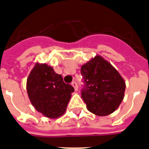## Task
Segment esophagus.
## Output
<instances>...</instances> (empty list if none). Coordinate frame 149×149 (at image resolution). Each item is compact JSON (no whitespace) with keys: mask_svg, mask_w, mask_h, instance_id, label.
I'll list each match as a JSON object with an SVG mask.
<instances>
[{"mask_svg":"<svg viewBox=\"0 0 149 149\" xmlns=\"http://www.w3.org/2000/svg\"><path fill=\"white\" fill-rule=\"evenodd\" d=\"M71 85L72 86V87L74 88L75 91H77L78 90V86H77V83L76 82H72V83H71Z\"/></svg>","mask_w":149,"mask_h":149,"instance_id":"34e87169","label":"esophagus"}]
</instances>
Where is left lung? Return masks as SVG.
<instances>
[{"instance_id":"left-lung-1","label":"left lung","mask_w":149,"mask_h":149,"mask_svg":"<svg viewBox=\"0 0 149 149\" xmlns=\"http://www.w3.org/2000/svg\"><path fill=\"white\" fill-rule=\"evenodd\" d=\"M84 79L82 98L88 111L107 116L118 108L124 98L126 83L119 72L102 56L96 55L81 67Z\"/></svg>"}]
</instances>
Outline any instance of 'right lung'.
<instances>
[{
  "label": "right lung",
  "mask_w": 149,
  "mask_h": 149,
  "mask_svg": "<svg viewBox=\"0 0 149 149\" xmlns=\"http://www.w3.org/2000/svg\"><path fill=\"white\" fill-rule=\"evenodd\" d=\"M26 89L32 106L45 117L56 119L67 109L74 88L66 84L61 75L46 63H36L26 82Z\"/></svg>",
  "instance_id": "right-lung-1"
}]
</instances>
